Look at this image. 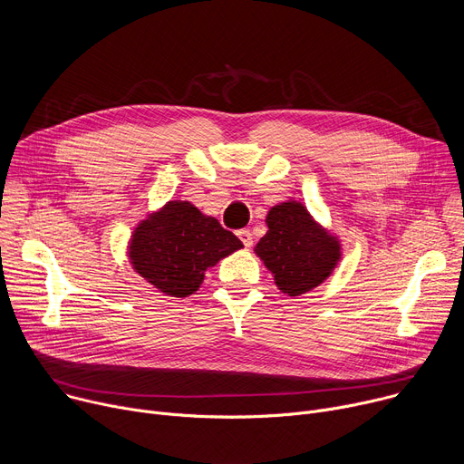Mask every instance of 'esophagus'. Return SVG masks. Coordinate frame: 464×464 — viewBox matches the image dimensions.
Wrapping results in <instances>:
<instances>
[{"mask_svg": "<svg viewBox=\"0 0 464 464\" xmlns=\"http://www.w3.org/2000/svg\"><path fill=\"white\" fill-rule=\"evenodd\" d=\"M237 235H238V238L242 240V244H244L246 247H251V246H253V237H251V233H249L247 229H240Z\"/></svg>", "mask_w": 464, "mask_h": 464, "instance_id": "esophagus-1", "label": "esophagus"}]
</instances>
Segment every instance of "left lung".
<instances>
[{"label":"left lung","mask_w":464,"mask_h":464,"mask_svg":"<svg viewBox=\"0 0 464 464\" xmlns=\"http://www.w3.org/2000/svg\"><path fill=\"white\" fill-rule=\"evenodd\" d=\"M266 235L253 251L283 294L295 297L314 290L342 260L338 237L317 224L297 200L274 206L266 215Z\"/></svg>","instance_id":"8db88e82"}]
</instances>
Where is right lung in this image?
Segmentation results:
<instances>
[{
    "label": "right lung",
    "mask_w": 464,
    "mask_h": 464,
    "mask_svg": "<svg viewBox=\"0 0 464 464\" xmlns=\"http://www.w3.org/2000/svg\"><path fill=\"white\" fill-rule=\"evenodd\" d=\"M244 247L190 202L170 200L147 215L128 242V258L147 283L170 297L192 295L217 262Z\"/></svg>",
    "instance_id": "obj_1"
}]
</instances>
